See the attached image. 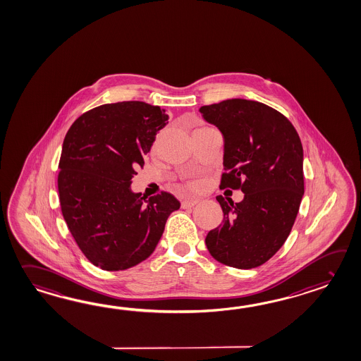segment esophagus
<instances>
[{
    "label": "esophagus",
    "instance_id": "obj_1",
    "mask_svg": "<svg viewBox=\"0 0 361 361\" xmlns=\"http://www.w3.org/2000/svg\"><path fill=\"white\" fill-rule=\"evenodd\" d=\"M198 202H200L198 200H186L181 203V206H183V209H192Z\"/></svg>",
    "mask_w": 361,
    "mask_h": 361
}]
</instances>
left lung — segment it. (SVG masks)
<instances>
[{"mask_svg": "<svg viewBox=\"0 0 361 361\" xmlns=\"http://www.w3.org/2000/svg\"><path fill=\"white\" fill-rule=\"evenodd\" d=\"M200 111L224 137L220 188L245 194L238 203L217 195L224 220L206 246L229 267L264 264L288 240L305 194L300 138L288 118L257 101L233 98Z\"/></svg>", "mask_w": 361, "mask_h": 361, "instance_id": "8db88e82", "label": "left lung"}]
</instances>
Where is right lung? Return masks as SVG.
<instances>
[{
  "label": "right lung",
  "instance_id": "1",
  "mask_svg": "<svg viewBox=\"0 0 361 361\" xmlns=\"http://www.w3.org/2000/svg\"><path fill=\"white\" fill-rule=\"evenodd\" d=\"M167 121L159 106L124 101L82 114L64 137L62 215L82 254L104 271H124L150 257L169 215L180 209L169 192L145 200L130 189Z\"/></svg>",
  "mask_w": 361,
  "mask_h": 361
}]
</instances>
